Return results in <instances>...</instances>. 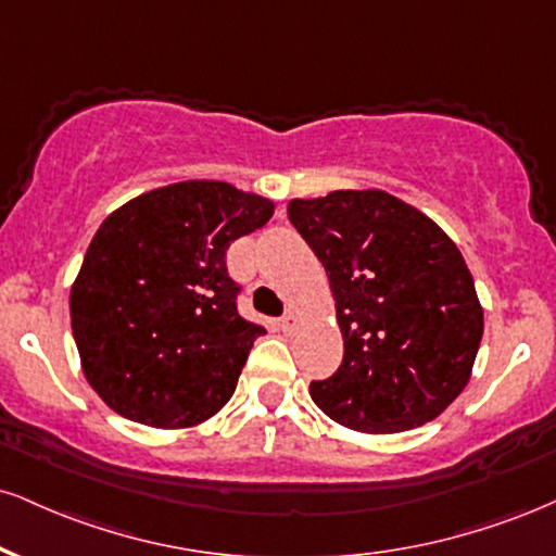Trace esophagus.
I'll list each match as a JSON object with an SVG mask.
<instances>
[{"instance_id":"esophagus-1","label":"esophagus","mask_w":556,"mask_h":556,"mask_svg":"<svg viewBox=\"0 0 556 556\" xmlns=\"http://www.w3.org/2000/svg\"><path fill=\"white\" fill-rule=\"evenodd\" d=\"M279 326H282V331H285V333H292V331H295L298 326H300V316H298L295 311H287V313H285V318L279 320Z\"/></svg>"}]
</instances>
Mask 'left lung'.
<instances>
[{"instance_id": "8db88e82", "label": "left lung", "mask_w": 556, "mask_h": 556, "mask_svg": "<svg viewBox=\"0 0 556 556\" xmlns=\"http://www.w3.org/2000/svg\"><path fill=\"white\" fill-rule=\"evenodd\" d=\"M287 214L337 300L344 359L311 399L333 422L393 434L440 417L471 378L484 311L451 238L380 189L292 199Z\"/></svg>"}]
</instances>
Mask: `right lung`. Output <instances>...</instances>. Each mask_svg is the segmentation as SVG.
I'll list each match as a JSON object with an SVG mask.
<instances>
[{"mask_svg": "<svg viewBox=\"0 0 556 556\" xmlns=\"http://www.w3.org/2000/svg\"><path fill=\"white\" fill-rule=\"evenodd\" d=\"M271 214L269 199L225 180H180L103 219L70 316L87 383L113 412L180 430L230 401L266 331L240 318L225 251Z\"/></svg>", "mask_w": 556, "mask_h": 556, "instance_id": "obj_1", "label": "right lung"}]
</instances>
